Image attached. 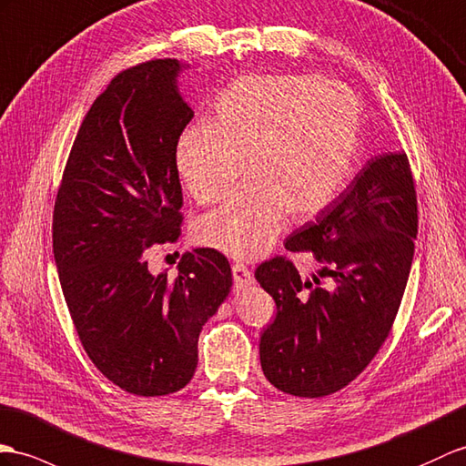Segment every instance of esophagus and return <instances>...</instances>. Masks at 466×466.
Returning <instances> with one entry per match:
<instances>
[{
    "instance_id": "34e87169",
    "label": "esophagus",
    "mask_w": 466,
    "mask_h": 466,
    "mask_svg": "<svg viewBox=\"0 0 466 466\" xmlns=\"http://www.w3.org/2000/svg\"><path fill=\"white\" fill-rule=\"evenodd\" d=\"M231 270H233V282H235V289L237 290H241V289H247V287L253 285V272L248 270L245 265L235 263L231 267Z\"/></svg>"
}]
</instances>
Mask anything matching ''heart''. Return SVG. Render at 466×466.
Returning a JSON list of instances; mask_svg holds the SVG:
<instances>
[{
	"instance_id": "1",
	"label": "heart",
	"mask_w": 466,
	"mask_h": 466,
	"mask_svg": "<svg viewBox=\"0 0 466 466\" xmlns=\"http://www.w3.org/2000/svg\"><path fill=\"white\" fill-rule=\"evenodd\" d=\"M364 142L354 90L319 75L241 76L213 102V120L177 134L174 164L201 206L248 179L196 223L198 243L233 258L268 251L285 223L310 219L342 194Z\"/></svg>"
}]
</instances>
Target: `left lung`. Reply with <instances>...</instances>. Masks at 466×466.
<instances>
[{
  "label": "left lung",
  "mask_w": 466,
  "mask_h": 466,
  "mask_svg": "<svg viewBox=\"0 0 466 466\" xmlns=\"http://www.w3.org/2000/svg\"><path fill=\"white\" fill-rule=\"evenodd\" d=\"M415 237L410 160L405 152L381 154L287 239V251L314 257L319 275L300 279L287 257L257 267L255 279L277 304L258 344L260 368L277 390L324 397L368 368L400 310Z\"/></svg>",
  "instance_id": "1"
}]
</instances>
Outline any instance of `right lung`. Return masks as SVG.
<instances>
[{
  "instance_id": "1",
  "label": "right lung",
  "mask_w": 466,
  "mask_h": 466,
  "mask_svg": "<svg viewBox=\"0 0 466 466\" xmlns=\"http://www.w3.org/2000/svg\"><path fill=\"white\" fill-rule=\"evenodd\" d=\"M181 63L118 73L76 132L53 211V253L78 339L120 390L179 391L198 368L203 324L231 290L215 248L181 257L177 277L152 275L144 253L181 233L177 134L194 110L177 93Z\"/></svg>"
}]
</instances>
